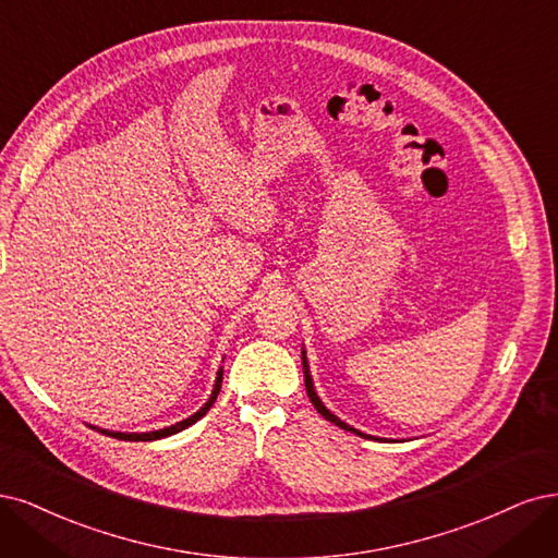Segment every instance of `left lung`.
<instances>
[{"label":"left lung","instance_id":"8db88e82","mask_svg":"<svg viewBox=\"0 0 558 558\" xmlns=\"http://www.w3.org/2000/svg\"><path fill=\"white\" fill-rule=\"evenodd\" d=\"M301 362H303V377H305V391H308V399H311V403L315 405V410L319 412L322 417H325L327 422H331V424H336V426H340V428H345V430H352V434H356V436H362V438H368L366 434H362V430H356V428H352L350 424H345V422H340L331 410H327L325 408V403L319 401V397L315 393V387H313V377H311V368H308V359H305V352H301Z\"/></svg>","mask_w":558,"mask_h":558}]
</instances>
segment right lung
Masks as SVG:
<instances>
[{"label": "right lung", "instance_id": "right-lung-1", "mask_svg": "<svg viewBox=\"0 0 558 558\" xmlns=\"http://www.w3.org/2000/svg\"><path fill=\"white\" fill-rule=\"evenodd\" d=\"M220 385H222V368L218 371V377H215V387H213V393H210V399L194 412V415H190L187 420H183V422H178V424H171V426H167V428H159V430H148V434H120V430H106V428H97V426H93V428H97V430H101V434H106V436H111V438H118V440H159V438H167V436H173V434H178V430H183V428H187V426H192L194 422H199L206 412L210 410V405L215 403V399H218V393H220Z\"/></svg>", "mask_w": 558, "mask_h": 558}]
</instances>
